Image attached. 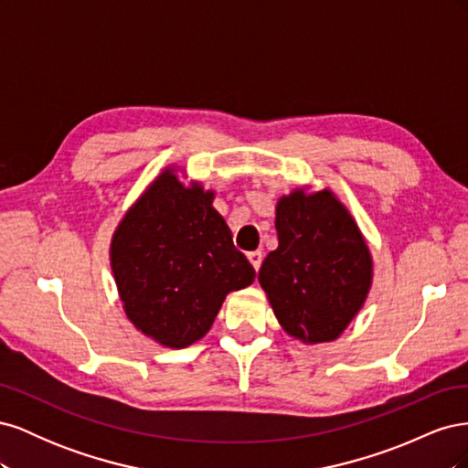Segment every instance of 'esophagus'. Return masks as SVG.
<instances>
[{"label":"esophagus","mask_w":468,"mask_h":468,"mask_svg":"<svg viewBox=\"0 0 468 468\" xmlns=\"http://www.w3.org/2000/svg\"><path fill=\"white\" fill-rule=\"evenodd\" d=\"M248 260H250V263L253 265V269H260V265H261V260H263V256H261V251H250L248 253Z\"/></svg>","instance_id":"1"}]
</instances>
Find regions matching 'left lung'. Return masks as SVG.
Returning <instances> with one entry per match:
<instances>
[{
    "label": "left lung",
    "mask_w": 468,
    "mask_h": 468,
    "mask_svg": "<svg viewBox=\"0 0 468 468\" xmlns=\"http://www.w3.org/2000/svg\"><path fill=\"white\" fill-rule=\"evenodd\" d=\"M279 248L269 251L260 282L282 330L308 344L342 334L371 287V253L330 191H294L277 205Z\"/></svg>",
    "instance_id": "obj_1"
}]
</instances>
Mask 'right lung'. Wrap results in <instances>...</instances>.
Instances as JSON below:
<instances>
[{
  "label": "right lung",
  "mask_w": 468,
  "mask_h": 468,
  "mask_svg": "<svg viewBox=\"0 0 468 468\" xmlns=\"http://www.w3.org/2000/svg\"><path fill=\"white\" fill-rule=\"evenodd\" d=\"M111 265L126 316L167 347H187L215 322L230 291L256 279L212 193L164 172L112 236Z\"/></svg>",
  "instance_id": "1"
}]
</instances>
